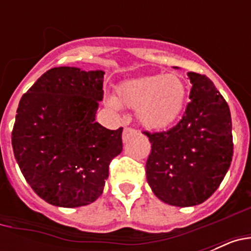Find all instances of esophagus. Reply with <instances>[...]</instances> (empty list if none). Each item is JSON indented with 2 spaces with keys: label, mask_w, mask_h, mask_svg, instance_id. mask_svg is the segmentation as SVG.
I'll return each instance as SVG.
<instances>
[{
  "label": "esophagus",
  "mask_w": 251,
  "mask_h": 251,
  "mask_svg": "<svg viewBox=\"0 0 251 251\" xmlns=\"http://www.w3.org/2000/svg\"><path fill=\"white\" fill-rule=\"evenodd\" d=\"M136 134H137L136 129H133V128H129V127H126L123 129V142H127L130 137L136 136Z\"/></svg>",
  "instance_id": "esophagus-1"
}]
</instances>
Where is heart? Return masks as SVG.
Wrapping results in <instances>:
<instances>
[{
  "instance_id": "1",
  "label": "heart",
  "mask_w": 251,
  "mask_h": 251,
  "mask_svg": "<svg viewBox=\"0 0 251 251\" xmlns=\"http://www.w3.org/2000/svg\"><path fill=\"white\" fill-rule=\"evenodd\" d=\"M187 99V86L177 74H158L123 81L117 88V98L106 104L137 109V119L148 129H163L179 117Z\"/></svg>"
}]
</instances>
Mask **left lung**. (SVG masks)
I'll return each mask as SVG.
<instances>
[{
  "label": "left lung",
  "instance_id": "obj_1",
  "mask_svg": "<svg viewBox=\"0 0 251 251\" xmlns=\"http://www.w3.org/2000/svg\"><path fill=\"white\" fill-rule=\"evenodd\" d=\"M192 88L182 118L163 132H143L151 153L146 176L168 205H200L216 191L234 153L229 105L206 75L188 73Z\"/></svg>",
  "mask_w": 251,
  "mask_h": 251
}]
</instances>
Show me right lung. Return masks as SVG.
Returning <instances> with one entry per match:
<instances>
[{
    "label": "right lung",
    "instance_id": "obj_1",
    "mask_svg": "<svg viewBox=\"0 0 251 251\" xmlns=\"http://www.w3.org/2000/svg\"><path fill=\"white\" fill-rule=\"evenodd\" d=\"M103 70L52 68L22 95L12 129V148L35 194L60 207L94 202L109 165L123 150V128L95 122L103 99Z\"/></svg>",
    "mask_w": 251,
    "mask_h": 251
}]
</instances>
